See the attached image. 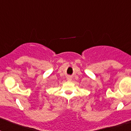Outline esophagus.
Instances as JSON below:
<instances>
[{"mask_svg": "<svg viewBox=\"0 0 131 131\" xmlns=\"http://www.w3.org/2000/svg\"><path fill=\"white\" fill-rule=\"evenodd\" d=\"M71 79H72V78H71V76H68L67 77V80H68V81H71Z\"/></svg>", "mask_w": 131, "mask_h": 131, "instance_id": "1", "label": "esophagus"}]
</instances>
